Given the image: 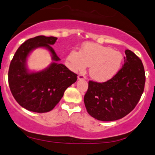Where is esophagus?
Listing matches in <instances>:
<instances>
[{
	"mask_svg": "<svg viewBox=\"0 0 155 155\" xmlns=\"http://www.w3.org/2000/svg\"><path fill=\"white\" fill-rule=\"evenodd\" d=\"M78 79L79 80H84V79H86V76L84 74H79L78 76Z\"/></svg>",
	"mask_w": 155,
	"mask_h": 155,
	"instance_id": "34e87169",
	"label": "esophagus"
}]
</instances>
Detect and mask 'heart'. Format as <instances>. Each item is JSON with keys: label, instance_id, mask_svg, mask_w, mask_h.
Wrapping results in <instances>:
<instances>
[{"label": "heart", "instance_id": "obj_1", "mask_svg": "<svg viewBox=\"0 0 155 155\" xmlns=\"http://www.w3.org/2000/svg\"><path fill=\"white\" fill-rule=\"evenodd\" d=\"M123 56L111 48L94 43H86L81 52L70 51L68 65L73 71H84L90 67L91 77L97 82H105L111 79L121 68Z\"/></svg>", "mask_w": 155, "mask_h": 155}]
</instances>
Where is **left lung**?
Masks as SVG:
<instances>
[{"instance_id":"1","label":"left lung","mask_w":155,"mask_h":155,"mask_svg":"<svg viewBox=\"0 0 155 155\" xmlns=\"http://www.w3.org/2000/svg\"><path fill=\"white\" fill-rule=\"evenodd\" d=\"M124 64L114 76L105 82L89 81L84 97L87 111L101 121H114L130 113L144 91L146 75L140 58L125 51Z\"/></svg>"}]
</instances>
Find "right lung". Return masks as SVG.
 Segmentation results:
<instances>
[{"label": "right lung", "instance_id": "right-lung-1", "mask_svg": "<svg viewBox=\"0 0 155 155\" xmlns=\"http://www.w3.org/2000/svg\"><path fill=\"white\" fill-rule=\"evenodd\" d=\"M56 40V37L45 35L28 39L19 47L11 61L8 72L11 93L21 106L30 111L45 113L53 110L65 90L77 80V74L57 63L60 58L51 47ZM38 47L48 48L54 62L44 71L30 73L25 66L26 58Z\"/></svg>", "mask_w": 155, "mask_h": 155}]
</instances>
